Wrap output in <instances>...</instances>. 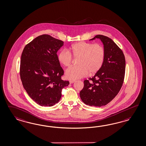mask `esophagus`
<instances>
[{
	"label": "esophagus",
	"mask_w": 146,
	"mask_h": 146,
	"mask_svg": "<svg viewBox=\"0 0 146 146\" xmlns=\"http://www.w3.org/2000/svg\"><path fill=\"white\" fill-rule=\"evenodd\" d=\"M74 82H75V80H70V81L69 82L70 84H73Z\"/></svg>",
	"instance_id": "esophagus-1"
}]
</instances>
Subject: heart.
<instances>
[{
	"label": "heart",
	"mask_w": 146,
	"mask_h": 146,
	"mask_svg": "<svg viewBox=\"0 0 146 146\" xmlns=\"http://www.w3.org/2000/svg\"><path fill=\"white\" fill-rule=\"evenodd\" d=\"M72 56L78 58L77 66L69 68L66 71L67 78L76 80L98 71L104 62L105 51L101 44L78 42L72 44L66 50H61L58 54V59L64 67L70 66Z\"/></svg>",
	"instance_id": "obj_1"
}]
</instances>
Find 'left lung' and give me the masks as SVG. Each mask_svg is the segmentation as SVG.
Returning a JSON list of instances; mask_svg holds the SVG:
<instances>
[{"instance_id":"left-lung-1","label":"left lung","mask_w":146,"mask_h":146,"mask_svg":"<svg viewBox=\"0 0 146 146\" xmlns=\"http://www.w3.org/2000/svg\"><path fill=\"white\" fill-rule=\"evenodd\" d=\"M96 38L100 39L104 45V62L90 80H84L80 97L85 104L101 107L110 103L121 90L124 78L125 60L122 51L112 39L97 35L90 40Z\"/></svg>"}]
</instances>
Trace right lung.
Here are the masks:
<instances>
[{
  "label": "right lung",
  "instance_id": "right-lung-1",
  "mask_svg": "<svg viewBox=\"0 0 146 146\" xmlns=\"http://www.w3.org/2000/svg\"><path fill=\"white\" fill-rule=\"evenodd\" d=\"M64 42L43 34L34 38L23 51L20 77L28 95L42 106H52L60 101L61 91L69 84L61 79L64 70L56 53Z\"/></svg>",
  "mask_w": 146,
  "mask_h": 146
}]
</instances>
